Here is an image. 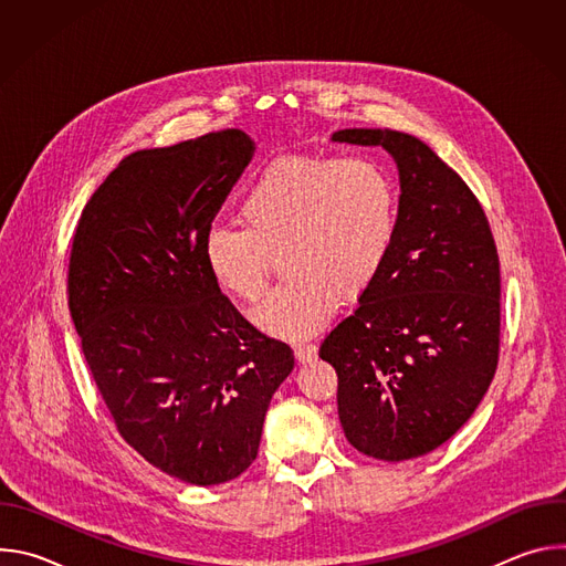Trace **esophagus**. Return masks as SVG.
Here are the masks:
<instances>
[{"instance_id":"obj_1","label":"esophagus","mask_w":566,"mask_h":566,"mask_svg":"<svg viewBox=\"0 0 566 566\" xmlns=\"http://www.w3.org/2000/svg\"><path fill=\"white\" fill-rule=\"evenodd\" d=\"M293 352H295V360L300 365H306V363L315 360V356H317V347L311 343H300V345H295Z\"/></svg>"}]
</instances>
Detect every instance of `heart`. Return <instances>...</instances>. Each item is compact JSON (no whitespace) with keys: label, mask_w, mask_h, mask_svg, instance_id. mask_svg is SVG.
<instances>
[{"label":"heart","mask_w":566,"mask_h":566,"mask_svg":"<svg viewBox=\"0 0 566 566\" xmlns=\"http://www.w3.org/2000/svg\"><path fill=\"white\" fill-rule=\"evenodd\" d=\"M232 228L203 234V264L230 297L255 302L280 258L286 282L251 319L264 334L304 340L317 334L336 300L360 295L380 273L398 230L389 170L367 154L284 156L249 186Z\"/></svg>","instance_id":"obj_1"}]
</instances>
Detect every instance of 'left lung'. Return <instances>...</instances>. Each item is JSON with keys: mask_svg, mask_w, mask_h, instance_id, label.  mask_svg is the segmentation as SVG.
<instances>
[{"mask_svg": "<svg viewBox=\"0 0 566 566\" xmlns=\"http://www.w3.org/2000/svg\"><path fill=\"white\" fill-rule=\"evenodd\" d=\"M336 143L380 145L398 168L389 258L319 358L338 374V417L363 454L406 461L446 443L497 369L500 258L476 197L417 136L340 129Z\"/></svg>", "mask_w": 566, "mask_h": 566, "instance_id": "1", "label": "left lung"}]
</instances>
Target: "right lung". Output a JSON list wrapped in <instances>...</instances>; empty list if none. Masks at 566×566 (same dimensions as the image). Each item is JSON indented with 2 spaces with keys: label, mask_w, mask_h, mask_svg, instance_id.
I'll use <instances>...</instances> for the list:
<instances>
[{
  "label": "right lung",
  "mask_w": 566,
  "mask_h": 566,
  "mask_svg": "<svg viewBox=\"0 0 566 566\" xmlns=\"http://www.w3.org/2000/svg\"><path fill=\"white\" fill-rule=\"evenodd\" d=\"M255 154L223 129L125 156L77 221L69 311L123 439L151 465L214 486L258 457L284 343L237 313L203 264V234Z\"/></svg>",
  "instance_id": "1"
}]
</instances>
